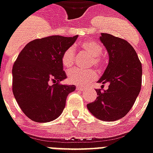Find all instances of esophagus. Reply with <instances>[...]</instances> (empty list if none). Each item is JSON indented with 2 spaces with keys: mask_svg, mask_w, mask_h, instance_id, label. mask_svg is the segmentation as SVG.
<instances>
[{
  "mask_svg": "<svg viewBox=\"0 0 153 153\" xmlns=\"http://www.w3.org/2000/svg\"><path fill=\"white\" fill-rule=\"evenodd\" d=\"M76 89H77V90H79V91H83V90L85 89V88H84V87H79V86H77Z\"/></svg>",
  "mask_w": 153,
  "mask_h": 153,
  "instance_id": "obj_1",
  "label": "esophagus"
}]
</instances>
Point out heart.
<instances>
[{"label": "heart", "instance_id": "obj_1", "mask_svg": "<svg viewBox=\"0 0 153 153\" xmlns=\"http://www.w3.org/2000/svg\"><path fill=\"white\" fill-rule=\"evenodd\" d=\"M81 49L89 56H91V60L89 65H94L97 69H102L105 66V61L101 56L103 48L99 43L94 41L89 40L82 42L80 44ZM75 51L72 47L67 48L61 56V63L65 68H71L74 64ZM97 78V73L94 70L83 71L80 69L71 70L68 74V81L71 84L83 85L88 84Z\"/></svg>", "mask_w": 153, "mask_h": 153}]
</instances>
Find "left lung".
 Instances as JSON below:
<instances>
[{
	"label": "left lung",
	"instance_id": "1",
	"mask_svg": "<svg viewBox=\"0 0 153 153\" xmlns=\"http://www.w3.org/2000/svg\"><path fill=\"white\" fill-rule=\"evenodd\" d=\"M109 54L108 65L98 82L108 89H97L96 100L87 108L97 119L115 121L129 112L141 87L142 67L132 45L123 38L102 33L100 37Z\"/></svg>",
	"mask_w": 153,
	"mask_h": 153
}]
</instances>
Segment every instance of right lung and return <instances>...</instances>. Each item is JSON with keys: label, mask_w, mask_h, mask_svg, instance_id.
<instances>
[{"label": "right lung", "mask_w": 153, "mask_h": 153, "mask_svg": "<svg viewBox=\"0 0 153 153\" xmlns=\"http://www.w3.org/2000/svg\"><path fill=\"white\" fill-rule=\"evenodd\" d=\"M77 38L78 35H55L34 39L16 59L12 68V92L21 110L33 121L56 120L64 110L68 95L74 91V85L60 83L67 78L61 56Z\"/></svg>", "instance_id": "right-lung-1"}]
</instances>
